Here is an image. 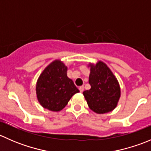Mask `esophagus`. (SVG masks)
Segmentation results:
<instances>
[{"label":"esophagus","mask_w":151,"mask_h":151,"mask_svg":"<svg viewBox=\"0 0 151 151\" xmlns=\"http://www.w3.org/2000/svg\"><path fill=\"white\" fill-rule=\"evenodd\" d=\"M79 90H80V92H83L84 91V86H80L79 87Z\"/></svg>","instance_id":"1"}]
</instances>
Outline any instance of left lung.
<instances>
[{"mask_svg": "<svg viewBox=\"0 0 151 151\" xmlns=\"http://www.w3.org/2000/svg\"><path fill=\"white\" fill-rule=\"evenodd\" d=\"M89 82L91 88L83 92L90 109L97 114L113 110L121 97V88L118 80L106 63L99 60L90 63Z\"/></svg>", "mask_w": 151, "mask_h": 151, "instance_id": "1", "label": "left lung"}]
</instances>
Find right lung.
I'll use <instances>...</instances> for the list:
<instances>
[{
    "label": "right lung",
    "mask_w": 151,
    "mask_h": 151,
    "mask_svg": "<svg viewBox=\"0 0 151 151\" xmlns=\"http://www.w3.org/2000/svg\"><path fill=\"white\" fill-rule=\"evenodd\" d=\"M67 66L59 59L53 60L39 75L36 85V97L45 109L62 110L71 97L80 92L71 79L67 77Z\"/></svg>",
    "instance_id": "add662e5"
}]
</instances>
